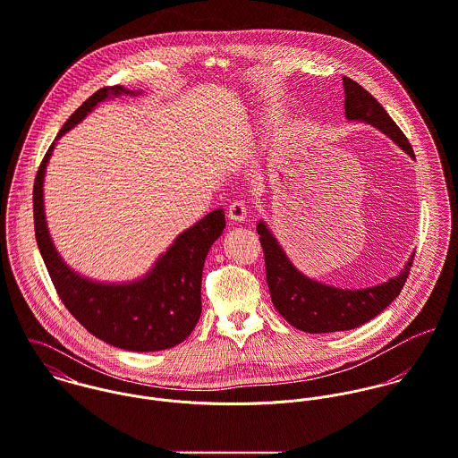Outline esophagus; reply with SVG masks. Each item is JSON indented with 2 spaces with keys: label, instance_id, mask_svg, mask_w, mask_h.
Segmentation results:
<instances>
[{
  "label": "esophagus",
  "instance_id": "obj_1",
  "mask_svg": "<svg viewBox=\"0 0 458 458\" xmlns=\"http://www.w3.org/2000/svg\"><path fill=\"white\" fill-rule=\"evenodd\" d=\"M228 217L235 223H242L246 221L248 217V207L244 201H233L230 207H228Z\"/></svg>",
  "mask_w": 458,
  "mask_h": 458
}]
</instances>
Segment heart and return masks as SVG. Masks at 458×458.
Masks as SVG:
<instances>
[{
  "mask_svg": "<svg viewBox=\"0 0 458 458\" xmlns=\"http://www.w3.org/2000/svg\"><path fill=\"white\" fill-rule=\"evenodd\" d=\"M253 136V129H251V125H237L235 129H233V132H232V141L233 143H244L248 138H251Z\"/></svg>",
  "mask_w": 458,
  "mask_h": 458,
  "instance_id": "b5f03b06",
  "label": "heart"
}]
</instances>
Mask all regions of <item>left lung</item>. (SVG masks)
<instances>
[{"instance_id": "obj_1", "label": "left lung", "mask_w": 458, "mask_h": 458, "mask_svg": "<svg viewBox=\"0 0 458 458\" xmlns=\"http://www.w3.org/2000/svg\"><path fill=\"white\" fill-rule=\"evenodd\" d=\"M344 90L347 120L377 127L414 159L409 140L373 95L345 76ZM257 232L266 257V276L276 310L290 326L311 335L349 331L377 317L398 297L414 260L412 253L402 273L386 283L360 290H344L297 271L264 221H259Z\"/></svg>"}]
</instances>
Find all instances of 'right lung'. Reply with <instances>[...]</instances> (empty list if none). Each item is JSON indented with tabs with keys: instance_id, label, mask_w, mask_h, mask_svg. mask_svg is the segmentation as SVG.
I'll use <instances>...</instances> for the list:
<instances>
[{
	"instance_id": "1",
	"label": "right lung",
	"mask_w": 458,
	"mask_h": 458,
	"mask_svg": "<svg viewBox=\"0 0 458 458\" xmlns=\"http://www.w3.org/2000/svg\"><path fill=\"white\" fill-rule=\"evenodd\" d=\"M122 93L140 92L125 90L120 85L97 90L69 116L46 152L33 185L35 237L62 302L89 333L118 349L154 352L179 345L198 324L203 264L210 246L223 233V208L208 212L187 228L147 275L129 283H100L74 273L58 255L44 214L46 166L56 141L98 102Z\"/></svg>"
}]
</instances>
